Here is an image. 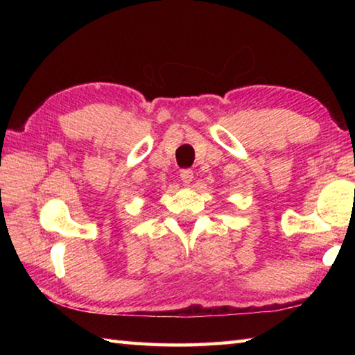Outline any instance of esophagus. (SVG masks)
Masks as SVG:
<instances>
[{"mask_svg":"<svg viewBox=\"0 0 355 355\" xmlns=\"http://www.w3.org/2000/svg\"><path fill=\"white\" fill-rule=\"evenodd\" d=\"M180 178H182V182L184 184H189L192 182V178H194V172H192L191 169H183L182 172H180Z\"/></svg>","mask_w":355,"mask_h":355,"instance_id":"34e87169","label":"esophagus"}]
</instances>
